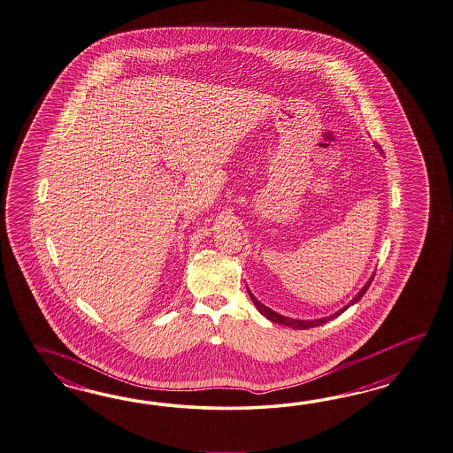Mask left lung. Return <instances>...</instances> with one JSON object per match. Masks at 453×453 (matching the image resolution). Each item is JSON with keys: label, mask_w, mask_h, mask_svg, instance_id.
Returning <instances> with one entry per match:
<instances>
[{"label": "left lung", "mask_w": 453, "mask_h": 453, "mask_svg": "<svg viewBox=\"0 0 453 453\" xmlns=\"http://www.w3.org/2000/svg\"><path fill=\"white\" fill-rule=\"evenodd\" d=\"M374 278V276H372ZM372 278L365 284V288L357 294V297L353 299V301L349 302L347 307H343L342 311H338V312L334 313V315H330V317H324V319H317V320H297V319H289V317H282L280 313L273 312L269 307H266L265 303H261V302L256 299L255 296L248 290V294H250V297H251V301L255 302L256 307H257V311L263 313L266 319H269L271 322H276V324L286 325V326H292V328H297V330H303V328H312V326H319V325H324L328 322V320H332V319H335L338 317L340 313L345 312L347 309H349V305H353L355 302L360 301L361 297L365 296V292L368 290L370 288V284L372 282Z\"/></svg>", "instance_id": "obj_1"}]
</instances>
